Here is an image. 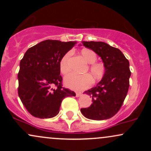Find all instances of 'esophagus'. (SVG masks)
Returning a JSON list of instances; mask_svg holds the SVG:
<instances>
[{
    "mask_svg": "<svg viewBox=\"0 0 151 151\" xmlns=\"http://www.w3.org/2000/svg\"><path fill=\"white\" fill-rule=\"evenodd\" d=\"M81 95V92H76V96H77V97H79Z\"/></svg>",
    "mask_w": 151,
    "mask_h": 151,
    "instance_id": "34e87169",
    "label": "esophagus"
}]
</instances>
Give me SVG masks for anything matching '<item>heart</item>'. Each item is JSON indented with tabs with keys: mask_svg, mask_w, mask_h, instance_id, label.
<instances>
[{
	"mask_svg": "<svg viewBox=\"0 0 151 151\" xmlns=\"http://www.w3.org/2000/svg\"><path fill=\"white\" fill-rule=\"evenodd\" d=\"M72 52H67L64 55L60 62V70L62 74H66L70 70V59ZM81 55L85 61L91 64L89 67V72L95 79H101L104 74V66L102 64L96 63V55L93 51L89 49H84L81 51ZM65 85L74 90H83L89 88L93 84V79L89 74H77L71 73L67 74L64 79Z\"/></svg>",
	"mask_w": 151,
	"mask_h": 151,
	"instance_id": "1",
	"label": "heart"
}]
</instances>
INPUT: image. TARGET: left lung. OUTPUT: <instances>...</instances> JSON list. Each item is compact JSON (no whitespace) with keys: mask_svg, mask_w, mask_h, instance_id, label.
I'll use <instances>...</instances> for the list:
<instances>
[{"mask_svg":"<svg viewBox=\"0 0 151 151\" xmlns=\"http://www.w3.org/2000/svg\"><path fill=\"white\" fill-rule=\"evenodd\" d=\"M101 58L104 74L97 85L84 93L92 97L89 108L81 109L84 117L101 121L114 116L123 104L129 87V62L120 50L103 42H81Z\"/></svg>","mask_w":151,"mask_h":151,"instance_id":"obj_1","label":"left lung"}]
</instances>
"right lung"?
Listing matches in <instances>:
<instances>
[{
	"label": "right lung",
	"instance_id": "obj_1",
	"mask_svg": "<svg viewBox=\"0 0 151 151\" xmlns=\"http://www.w3.org/2000/svg\"><path fill=\"white\" fill-rule=\"evenodd\" d=\"M76 41L47 40L29 48L20 62L18 95L31 115L50 119L60 111L62 100L76 93L62 86L60 62ZM56 86L55 89L53 88Z\"/></svg>",
	"mask_w": 151,
	"mask_h": 151
}]
</instances>
